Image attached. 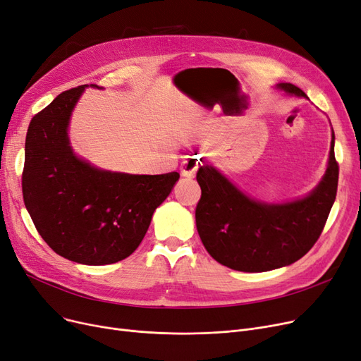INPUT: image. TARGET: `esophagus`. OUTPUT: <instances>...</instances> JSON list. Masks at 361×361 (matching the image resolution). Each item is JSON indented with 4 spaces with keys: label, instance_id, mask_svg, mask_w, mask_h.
<instances>
[{
    "label": "esophagus",
    "instance_id": "34e87169",
    "mask_svg": "<svg viewBox=\"0 0 361 361\" xmlns=\"http://www.w3.org/2000/svg\"><path fill=\"white\" fill-rule=\"evenodd\" d=\"M197 168H199V159L196 158V156H189V158L181 162V166H180L181 176L192 178L196 176Z\"/></svg>",
    "mask_w": 361,
    "mask_h": 361
}]
</instances>
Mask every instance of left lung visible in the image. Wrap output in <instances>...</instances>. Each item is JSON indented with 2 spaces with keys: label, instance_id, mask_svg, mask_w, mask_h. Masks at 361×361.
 Listing matches in <instances>:
<instances>
[{
  "label": "left lung",
  "instance_id": "1",
  "mask_svg": "<svg viewBox=\"0 0 361 361\" xmlns=\"http://www.w3.org/2000/svg\"><path fill=\"white\" fill-rule=\"evenodd\" d=\"M295 96L305 92L293 84L277 85ZM320 184L307 197L288 203H261L247 197L224 176L208 165L199 168L196 180L200 199L196 227L209 255L226 267L261 273L285 267L314 246L336 197L339 165L335 159V135Z\"/></svg>",
  "mask_w": 361,
  "mask_h": 361
}]
</instances>
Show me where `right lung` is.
I'll return each mask as SVG.
<instances>
[{
	"label": "right lung",
	"instance_id": "add662e5",
	"mask_svg": "<svg viewBox=\"0 0 361 361\" xmlns=\"http://www.w3.org/2000/svg\"><path fill=\"white\" fill-rule=\"evenodd\" d=\"M84 88L59 94L30 121L22 192L35 228L56 254L104 265L130 257L142 243L154 209L180 174H121L76 158L68 123Z\"/></svg>",
	"mask_w": 361,
	"mask_h": 361
}]
</instances>
